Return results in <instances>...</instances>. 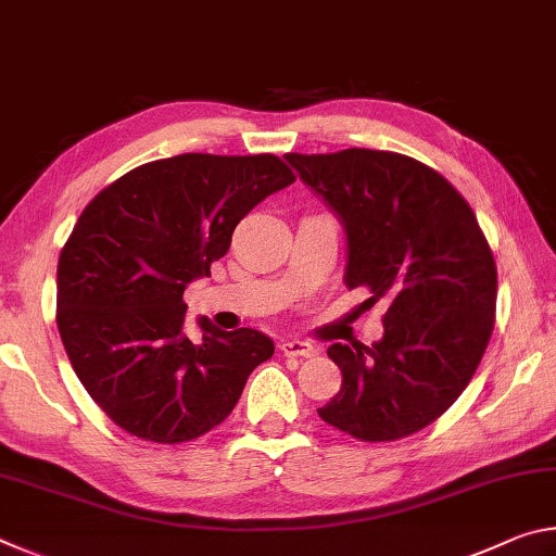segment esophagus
<instances>
[{"mask_svg": "<svg viewBox=\"0 0 556 556\" xmlns=\"http://www.w3.org/2000/svg\"><path fill=\"white\" fill-rule=\"evenodd\" d=\"M279 351L287 357H314L316 348L306 341H296V338H289V341L279 343Z\"/></svg>", "mask_w": 556, "mask_h": 556, "instance_id": "obj_1", "label": "esophagus"}]
</instances>
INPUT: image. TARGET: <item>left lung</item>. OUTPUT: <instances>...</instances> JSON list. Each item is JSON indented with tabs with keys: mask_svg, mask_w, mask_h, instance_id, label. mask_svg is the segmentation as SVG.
<instances>
[{
	"mask_svg": "<svg viewBox=\"0 0 556 556\" xmlns=\"http://www.w3.org/2000/svg\"><path fill=\"white\" fill-rule=\"evenodd\" d=\"M285 159L343 225L345 287L388 304L380 341L328 348L343 384L318 417L361 441L409 437L458 400L491 341V244L464 195L417 159L375 149Z\"/></svg>",
	"mask_w": 556,
	"mask_h": 556,
	"instance_id": "8db88e82",
	"label": "left lung"
}]
</instances>
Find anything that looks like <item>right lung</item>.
<instances>
[{
    "label": "right lung",
    "mask_w": 556,
    "mask_h": 556,
    "mask_svg": "<svg viewBox=\"0 0 556 556\" xmlns=\"http://www.w3.org/2000/svg\"><path fill=\"white\" fill-rule=\"evenodd\" d=\"M275 154H178L117 178L88 203L59 257L55 321L75 375L127 434L181 444L218 427L275 353L255 328L184 331V289L208 277L232 230L294 184Z\"/></svg>",
    "instance_id": "1"
}]
</instances>
